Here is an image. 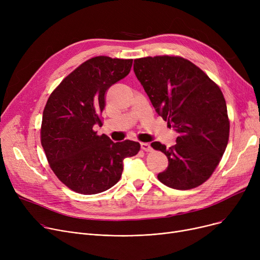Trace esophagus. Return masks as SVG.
Masks as SVG:
<instances>
[{
	"mask_svg": "<svg viewBox=\"0 0 260 260\" xmlns=\"http://www.w3.org/2000/svg\"><path fill=\"white\" fill-rule=\"evenodd\" d=\"M140 145H141V149H143L144 152H151L152 151V147H151V145H149L148 143L142 142Z\"/></svg>",
	"mask_w": 260,
	"mask_h": 260,
	"instance_id": "34e87169",
	"label": "esophagus"
}]
</instances>
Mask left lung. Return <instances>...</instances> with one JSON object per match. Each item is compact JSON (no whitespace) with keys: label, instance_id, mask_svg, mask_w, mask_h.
Returning a JSON list of instances; mask_svg holds the SVG:
<instances>
[{"label":"left lung","instance_id":"8db88e82","mask_svg":"<svg viewBox=\"0 0 260 260\" xmlns=\"http://www.w3.org/2000/svg\"><path fill=\"white\" fill-rule=\"evenodd\" d=\"M134 72L156 112L179 134L170 148L158 141L151 144L169 159L159 181L176 189L199 186L219 165L229 142L221 89L198 66L178 56L136 59Z\"/></svg>","mask_w":260,"mask_h":260}]
</instances>
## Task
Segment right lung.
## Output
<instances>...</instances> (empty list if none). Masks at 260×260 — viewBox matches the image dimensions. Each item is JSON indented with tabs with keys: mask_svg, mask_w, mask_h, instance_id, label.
I'll return each instance as SVG.
<instances>
[{
	"mask_svg": "<svg viewBox=\"0 0 260 260\" xmlns=\"http://www.w3.org/2000/svg\"><path fill=\"white\" fill-rule=\"evenodd\" d=\"M132 59L91 58L65 77L46 102L41 125V144L52 172L74 192L98 194L121 178L123 160L137 155L138 142H113L97 135L102 125L105 93L126 77Z\"/></svg>",
	"mask_w": 260,
	"mask_h": 260,
	"instance_id": "obj_1",
	"label": "right lung"
}]
</instances>
